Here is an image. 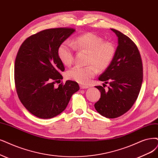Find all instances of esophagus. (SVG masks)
Listing matches in <instances>:
<instances>
[{
	"mask_svg": "<svg viewBox=\"0 0 158 158\" xmlns=\"http://www.w3.org/2000/svg\"><path fill=\"white\" fill-rule=\"evenodd\" d=\"M79 86H80V88H81V89H89V86L83 85H80Z\"/></svg>",
	"mask_w": 158,
	"mask_h": 158,
	"instance_id": "34e87169",
	"label": "esophagus"
}]
</instances>
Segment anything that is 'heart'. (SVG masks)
I'll list each match as a JSON object with an SVG mask.
<instances>
[{
	"label": "heart",
	"mask_w": 158,
	"mask_h": 158,
	"mask_svg": "<svg viewBox=\"0 0 158 158\" xmlns=\"http://www.w3.org/2000/svg\"><path fill=\"white\" fill-rule=\"evenodd\" d=\"M85 51L89 52L87 66H75L67 72L66 76L69 79L79 83L86 84L94 77L99 71L107 69L116 54L114 44L110 42H104L103 39L93 32H87L80 35L75 39L72 44L64 42L58 48V56L64 66L71 65L74 58V51Z\"/></svg>",
	"instance_id": "heart-1"
}]
</instances>
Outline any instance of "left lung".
Listing matches in <instances>:
<instances>
[{
  "label": "left lung",
  "instance_id": "1",
  "mask_svg": "<svg viewBox=\"0 0 158 158\" xmlns=\"http://www.w3.org/2000/svg\"><path fill=\"white\" fill-rule=\"evenodd\" d=\"M118 37V47L111 64L99 80L109 83L108 91L96 86L101 98L94 107L101 115L109 118L122 116L135 102L141 88L143 73L141 55L133 41L120 31L110 28Z\"/></svg>",
  "mask_w": 158,
  "mask_h": 158
}]
</instances>
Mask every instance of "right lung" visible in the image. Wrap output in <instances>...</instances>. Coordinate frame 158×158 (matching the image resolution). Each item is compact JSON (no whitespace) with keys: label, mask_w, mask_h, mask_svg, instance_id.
I'll return each instance as SVG.
<instances>
[{"label":"right lung","mask_w":158,"mask_h":158,"mask_svg":"<svg viewBox=\"0 0 158 158\" xmlns=\"http://www.w3.org/2000/svg\"><path fill=\"white\" fill-rule=\"evenodd\" d=\"M75 31L64 27L46 29L27 38L17 52L14 67L17 95L24 107L38 118L60 114L79 90L78 83L69 80L55 87L64 71L58 48Z\"/></svg>","instance_id":"obj_1"}]
</instances>
